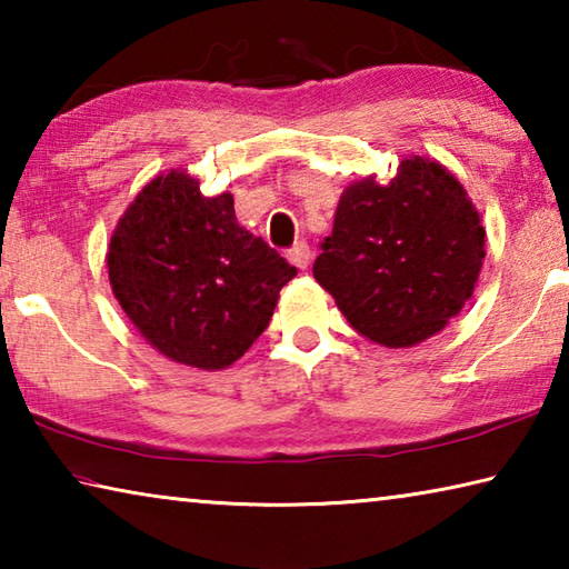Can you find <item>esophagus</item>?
<instances>
[{
  "mask_svg": "<svg viewBox=\"0 0 569 569\" xmlns=\"http://www.w3.org/2000/svg\"><path fill=\"white\" fill-rule=\"evenodd\" d=\"M288 261L303 271V268L311 263V248H308V243H303V240H298L293 248H288Z\"/></svg>",
  "mask_w": 569,
  "mask_h": 569,
  "instance_id": "1",
  "label": "esophagus"
}]
</instances>
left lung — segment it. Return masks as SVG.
Wrapping results in <instances>:
<instances>
[{
	"label": "left lung",
	"mask_w": 569,
	"mask_h": 569,
	"mask_svg": "<svg viewBox=\"0 0 569 569\" xmlns=\"http://www.w3.org/2000/svg\"><path fill=\"white\" fill-rule=\"evenodd\" d=\"M485 261V228L439 162L401 160L389 186L346 188L313 276L366 339L401 349L461 311Z\"/></svg>",
	"instance_id": "8db88e82"
}]
</instances>
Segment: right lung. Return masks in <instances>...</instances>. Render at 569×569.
I'll use <instances>...</instances> for the list:
<instances>
[{
	"label": "right lung",
	"mask_w": 569,
	"mask_h": 569,
	"mask_svg": "<svg viewBox=\"0 0 569 569\" xmlns=\"http://www.w3.org/2000/svg\"><path fill=\"white\" fill-rule=\"evenodd\" d=\"M112 293L168 359L226 369L266 331L278 291L298 273L263 238L236 223L233 198H206L198 180L168 172L114 228Z\"/></svg>",
	"instance_id": "obj_1"
}]
</instances>
